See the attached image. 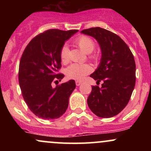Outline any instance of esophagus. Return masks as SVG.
Listing matches in <instances>:
<instances>
[{
    "instance_id": "obj_1",
    "label": "esophagus",
    "mask_w": 151,
    "mask_h": 151,
    "mask_svg": "<svg viewBox=\"0 0 151 151\" xmlns=\"http://www.w3.org/2000/svg\"><path fill=\"white\" fill-rule=\"evenodd\" d=\"M81 81H76V85L77 86H79L80 85V84H81Z\"/></svg>"
}]
</instances>
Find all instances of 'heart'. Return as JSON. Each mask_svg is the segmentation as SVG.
<instances>
[{
	"label": "heart",
	"instance_id": "obj_1",
	"mask_svg": "<svg viewBox=\"0 0 151 151\" xmlns=\"http://www.w3.org/2000/svg\"><path fill=\"white\" fill-rule=\"evenodd\" d=\"M74 42L79 46L81 50L86 54L91 53L95 48V42L91 37L86 35H81L78 37L74 40ZM60 59L63 63H66L69 60V48L67 45H64L60 50ZM89 58L93 60H96L98 59L97 55L91 54L89 55ZM91 72V67L87 64L79 65V64H72L66 69L65 73L67 77L70 79L81 80L86 74Z\"/></svg>",
	"mask_w": 151,
	"mask_h": 151
}]
</instances>
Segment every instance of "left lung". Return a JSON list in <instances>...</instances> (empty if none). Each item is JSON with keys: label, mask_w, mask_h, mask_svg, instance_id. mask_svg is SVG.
Here are the masks:
<instances>
[{"label": "left lung", "mask_w": 151, "mask_h": 151, "mask_svg": "<svg viewBox=\"0 0 151 151\" xmlns=\"http://www.w3.org/2000/svg\"><path fill=\"white\" fill-rule=\"evenodd\" d=\"M97 40L101 50L99 65L90 75L101 87L92 86L87 99L89 109L101 118L117 115L126 107L134 89L136 63L131 50L121 38L99 27L81 31Z\"/></svg>", "instance_id": "obj_1"}]
</instances>
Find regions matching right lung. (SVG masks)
<instances>
[{
	"label": "right lung",
	"instance_id": "add662e5",
	"mask_svg": "<svg viewBox=\"0 0 151 151\" xmlns=\"http://www.w3.org/2000/svg\"><path fill=\"white\" fill-rule=\"evenodd\" d=\"M77 30L50 29L35 37L22 53L18 79L22 97L35 115L43 119H55L63 115L69 98L75 89L74 80L52 88V83L65 77L61 68L60 50Z\"/></svg>",
	"mask_w": 151,
	"mask_h": 151
}]
</instances>
